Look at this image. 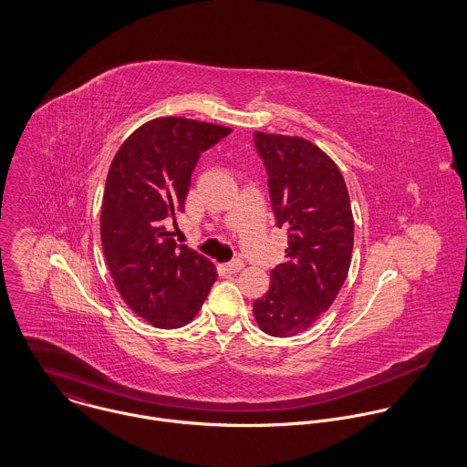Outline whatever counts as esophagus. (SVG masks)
I'll list each match as a JSON object with an SVG mask.
<instances>
[{
	"instance_id": "34e87169",
	"label": "esophagus",
	"mask_w": 467,
	"mask_h": 467,
	"mask_svg": "<svg viewBox=\"0 0 467 467\" xmlns=\"http://www.w3.org/2000/svg\"><path fill=\"white\" fill-rule=\"evenodd\" d=\"M223 267H224L226 273H239V271L244 267V263H243L241 259H235V261H232V263H226Z\"/></svg>"
}]
</instances>
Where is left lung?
Returning <instances> with one entry per match:
<instances>
[{
	"label": "left lung",
	"mask_w": 467,
	"mask_h": 467,
	"mask_svg": "<svg viewBox=\"0 0 467 467\" xmlns=\"http://www.w3.org/2000/svg\"><path fill=\"white\" fill-rule=\"evenodd\" d=\"M267 172L276 226L287 230V261L254 302L259 327L276 337L309 329L333 306L352 257L354 219L333 160L298 136L254 134Z\"/></svg>",
	"instance_id": "1"
}]
</instances>
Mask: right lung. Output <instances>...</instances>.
Returning a JSON list of instances; mask_svg holds the SVG:
<instances>
[{"label":"right lung","instance_id":"add662e5","mask_svg":"<svg viewBox=\"0 0 467 467\" xmlns=\"http://www.w3.org/2000/svg\"><path fill=\"white\" fill-rule=\"evenodd\" d=\"M230 133L191 119H154L111 161L100 213L104 257L120 296L158 329L192 322L217 278L206 257L176 244L165 221L183 212L201 152Z\"/></svg>","mask_w":467,"mask_h":467}]
</instances>
